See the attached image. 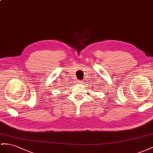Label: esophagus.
Masks as SVG:
<instances>
[{
	"label": "esophagus",
	"mask_w": 153,
	"mask_h": 153,
	"mask_svg": "<svg viewBox=\"0 0 153 153\" xmlns=\"http://www.w3.org/2000/svg\"><path fill=\"white\" fill-rule=\"evenodd\" d=\"M82 83H83V81H78V83H79V84H82Z\"/></svg>",
	"instance_id": "1"
}]
</instances>
